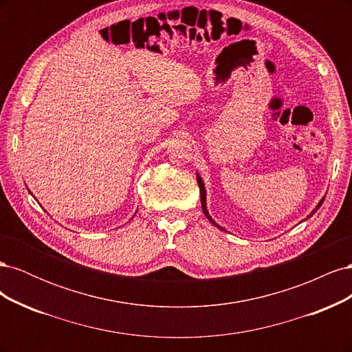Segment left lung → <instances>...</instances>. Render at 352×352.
<instances>
[{
	"label": "left lung",
	"mask_w": 352,
	"mask_h": 352,
	"mask_svg": "<svg viewBox=\"0 0 352 352\" xmlns=\"http://www.w3.org/2000/svg\"><path fill=\"white\" fill-rule=\"evenodd\" d=\"M197 182H198V186H199V195H201V207H202V211H204V214H206V217L212 223V225H214L216 228H219L220 230H226V229H223L221 226H219L217 225V223L214 221V220H212V217L208 214V210H207V202H206V186H204V182H202V179H201V176L197 173ZM323 201H324V197L320 199V202H318V204H317V207L310 212V214H308L307 216V219H310L313 214H314V212L318 210V208H320V206L323 204Z\"/></svg>",
	"instance_id": "1"
}]
</instances>
